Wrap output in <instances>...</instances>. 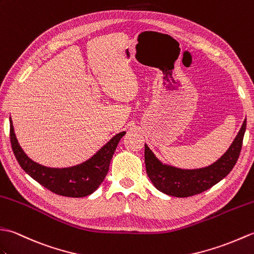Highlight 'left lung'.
<instances>
[{
    "mask_svg": "<svg viewBox=\"0 0 254 254\" xmlns=\"http://www.w3.org/2000/svg\"><path fill=\"white\" fill-rule=\"evenodd\" d=\"M246 126L247 120L242 124L234 142L221 159L210 166L196 168V170H182V168L163 164L156 159L149 146L144 144L146 174L155 188L168 195L186 198L203 192L221 182L233 170L240 155Z\"/></svg>",
    "mask_w": 254,
    "mask_h": 254,
    "instance_id": "left-lung-1",
    "label": "left lung"
}]
</instances>
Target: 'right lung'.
Returning <instances> with one entry per match:
<instances>
[{
	"instance_id": "add662e5",
	"label": "right lung",
	"mask_w": 254,
	"mask_h": 254,
	"mask_svg": "<svg viewBox=\"0 0 254 254\" xmlns=\"http://www.w3.org/2000/svg\"><path fill=\"white\" fill-rule=\"evenodd\" d=\"M125 133V131L117 133L91 159L79 165L65 168H51L38 164L26 155L17 141L13 123L9 118L10 143L16 160L18 161L22 170L50 191L69 198L87 196L99 188L109 172L110 163L116 146Z\"/></svg>"
}]
</instances>
